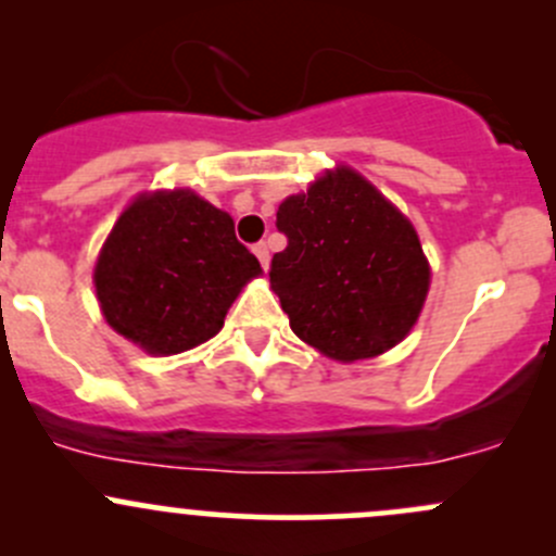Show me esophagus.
<instances>
[{"instance_id":"1","label":"esophagus","mask_w":556,"mask_h":556,"mask_svg":"<svg viewBox=\"0 0 556 556\" xmlns=\"http://www.w3.org/2000/svg\"><path fill=\"white\" fill-rule=\"evenodd\" d=\"M252 252H255V257L261 261V266L268 268V247H266V242H257L255 247H252Z\"/></svg>"}]
</instances>
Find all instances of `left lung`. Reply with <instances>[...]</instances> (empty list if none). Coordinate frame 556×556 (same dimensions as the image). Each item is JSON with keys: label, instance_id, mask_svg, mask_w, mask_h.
<instances>
[{"label": "left lung", "instance_id": "1", "mask_svg": "<svg viewBox=\"0 0 556 556\" xmlns=\"http://www.w3.org/2000/svg\"><path fill=\"white\" fill-rule=\"evenodd\" d=\"M277 231L288 247L271 257V288L293 333L323 355H382L417 323L430 285L422 244L357 172H328L285 199Z\"/></svg>", "mask_w": 556, "mask_h": 556}]
</instances>
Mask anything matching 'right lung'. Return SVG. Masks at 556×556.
<instances>
[{"label":"right lung","instance_id":"add662e5","mask_svg":"<svg viewBox=\"0 0 556 556\" xmlns=\"http://www.w3.org/2000/svg\"><path fill=\"white\" fill-rule=\"evenodd\" d=\"M261 263L231 215L190 190L139 195L102 247L93 282L106 323L148 350L177 355L223 328Z\"/></svg>","mask_w":556,"mask_h":556}]
</instances>
